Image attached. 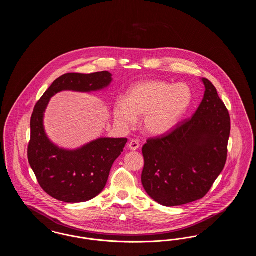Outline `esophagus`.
<instances>
[{
    "label": "esophagus",
    "instance_id": "obj_1",
    "mask_svg": "<svg viewBox=\"0 0 256 256\" xmlns=\"http://www.w3.org/2000/svg\"><path fill=\"white\" fill-rule=\"evenodd\" d=\"M128 148H130V150H138V148H139L140 144H139V141H138V140H136V139H132V140H130V141L128 142Z\"/></svg>",
    "mask_w": 256,
    "mask_h": 256
}]
</instances>
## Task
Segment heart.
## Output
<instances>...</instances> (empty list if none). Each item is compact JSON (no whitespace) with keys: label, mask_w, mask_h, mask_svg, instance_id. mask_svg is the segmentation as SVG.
<instances>
[{"label":"heart","mask_w":256,"mask_h":256,"mask_svg":"<svg viewBox=\"0 0 256 256\" xmlns=\"http://www.w3.org/2000/svg\"><path fill=\"white\" fill-rule=\"evenodd\" d=\"M193 93L185 84H170L161 80L141 82L132 86L124 100L114 106V118L124 128L134 126L142 116L145 132L161 135L172 130L191 106Z\"/></svg>","instance_id":"obj_1"}]
</instances>
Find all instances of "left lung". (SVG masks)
Instances as JSON below:
<instances>
[{
	"label": "left lung",
	"mask_w": 256,
	"mask_h": 256,
	"mask_svg": "<svg viewBox=\"0 0 256 256\" xmlns=\"http://www.w3.org/2000/svg\"><path fill=\"white\" fill-rule=\"evenodd\" d=\"M206 92L190 119L143 146L141 180L148 195L164 206L202 198L226 162L230 117L215 86L202 78Z\"/></svg>",
	"instance_id": "obj_1"
}]
</instances>
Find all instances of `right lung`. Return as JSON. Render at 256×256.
Instances as JSON below:
<instances>
[{
  "mask_svg": "<svg viewBox=\"0 0 256 256\" xmlns=\"http://www.w3.org/2000/svg\"><path fill=\"white\" fill-rule=\"evenodd\" d=\"M111 80V74L106 71L62 74L34 106L30 118L28 159L39 185L54 198L76 204L98 195L108 182L110 169L122 154L128 139L100 138L76 150H65L54 146L43 126V115L50 98L62 90H100Z\"/></svg>",
  "mask_w": 256,
  "mask_h": 256,
  "instance_id": "1",
  "label": "right lung"
}]
</instances>
